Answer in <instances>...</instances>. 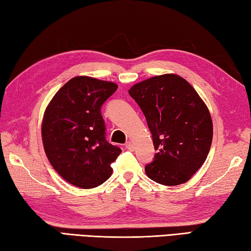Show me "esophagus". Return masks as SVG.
Returning <instances> with one entry per match:
<instances>
[{"label":"esophagus","instance_id":"obj_1","mask_svg":"<svg viewBox=\"0 0 251 251\" xmlns=\"http://www.w3.org/2000/svg\"><path fill=\"white\" fill-rule=\"evenodd\" d=\"M125 147H126V149H128V150H134V145H132V142H130V141H127L125 144Z\"/></svg>","mask_w":251,"mask_h":251}]
</instances>
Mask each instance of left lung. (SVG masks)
Instances as JSON below:
<instances>
[{"label": "left lung", "instance_id": "1", "mask_svg": "<svg viewBox=\"0 0 251 251\" xmlns=\"http://www.w3.org/2000/svg\"><path fill=\"white\" fill-rule=\"evenodd\" d=\"M128 92L145 114L158 151L146 165L147 176L166 186L188 181L204 163L212 144L213 125L205 103L175 74L151 77Z\"/></svg>", "mask_w": 251, "mask_h": 251}]
</instances>
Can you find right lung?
Returning <instances> with one entry per match:
<instances>
[{
    "instance_id": "1",
    "label": "right lung",
    "mask_w": 251,
    "mask_h": 251,
    "mask_svg": "<svg viewBox=\"0 0 251 251\" xmlns=\"http://www.w3.org/2000/svg\"><path fill=\"white\" fill-rule=\"evenodd\" d=\"M117 89L112 81L88 76L68 80L47 106L41 135L53 169L79 188L98 187L112 175L122 152L105 139L101 106Z\"/></svg>"
}]
</instances>
